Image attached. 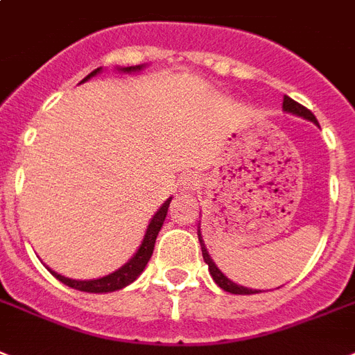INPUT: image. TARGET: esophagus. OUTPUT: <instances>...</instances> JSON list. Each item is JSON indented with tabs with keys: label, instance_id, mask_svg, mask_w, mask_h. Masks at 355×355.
I'll return each instance as SVG.
<instances>
[{
	"label": "esophagus",
	"instance_id": "1",
	"mask_svg": "<svg viewBox=\"0 0 355 355\" xmlns=\"http://www.w3.org/2000/svg\"><path fill=\"white\" fill-rule=\"evenodd\" d=\"M198 186H200V180L195 175H186L180 180V191L182 193H195L198 189Z\"/></svg>",
	"mask_w": 355,
	"mask_h": 355
}]
</instances>
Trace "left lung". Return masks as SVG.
Instances as JSON below:
<instances>
[{
    "label": "left lung",
    "mask_w": 355,
    "mask_h": 355,
    "mask_svg": "<svg viewBox=\"0 0 355 355\" xmlns=\"http://www.w3.org/2000/svg\"><path fill=\"white\" fill-rule=\"evenodd\" d=\"M282 111L292 112V114H295V116H301V118H304V120H310V122H313L315 125H319L318 118L313 116V112L308 111L306 107H302L301 103H297L295 100H292L290 96H284V100H282ZM198 241H200V248H202V257H204V261H206L207 268H209V273H211L213 281L217 282L218 286L223 288L224 292L235 293V295H252V293L261 292V290H253V288L241 286V284H237V282L230 281V279H227L226 275L220 272V270H218V266L215 264V262H213V259L209 257V253H207L206 244H204L202 235H200V226H198Z\"/></svg>",
    "instance_id": "1"
}]
</instances>
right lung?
<instances>
[{
  "label": "right lung",
  "mask_w": 355,
  "mask_h": 355,
  "mask_svg": "<svg viewBox=\"0 0 355 355\" xmlns=\"http://www.w3.org/2000/svg\"><path fill=\"white\" fill-rule=\"evenodd\" d=\"M146 65H135V67H120L118 71H122V73H138V71H142ZM98 73H102V67L94 69L93 73L87 74V76L83 78V82H87L93 76H96ZM171 198L169 197L162 206L158 207V211L153 215L151 223H149L148 230H146V235L142 239V244L138 246L137 253L129 259L123 266H120L116 272L109 273L105 277L100 279H89V281H80V279H69L63 277L62 273H56L54 270L47 268L49 272L53 273L54 277L58 281H62L63 284H67V286L74 288V290H80V292H87V293H109V292H116V290H122V288L129 286L131 282L137 281L140 277V273L144 272V268L148 266L149 259L153 255V250H155V243H157V235L158 232L162 230V224L166 220V215H168V207L171 204Z\"/></svg>",
  "instance_id": "obj_1"
}]
</instances>
